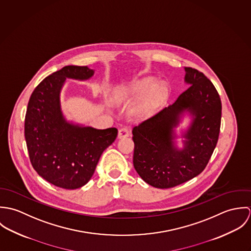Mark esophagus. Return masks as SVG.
<instances>
[{"mask_svg":"<svg viewBox=\"0 0 251 251\" xmlns=\"http://www.w3.org/2000/svg\"><path fill=\"white\" fill-rule=\"evenodd\" d=\"M129 135H130V129L128 127H122L118 133L119 138H126Z\"/></svg>","mask_w":251,"mask_h":251,"instance_id":"1","label":"esophagus"}]
</instances>
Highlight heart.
<instances>
[{
	"label": "heart",
	"mask_w": 251,
	"mask_h": 251,
	"mask_svg": "<svg viewBox=\"0 0 251 251\" xmlns=\"http://www.w3.org/2000/svg\"><path fill=\"white\" fill-rule=\"evenodd\" d=\"M154 81L152 77L138 80L123 88L121 97L131 102L140 101V108L144 113H151L164 101L169 92L167 84L157 83L153 85Z\"/></svg>",
	"instance_id": "1"
}]
</instances>
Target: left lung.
<instances>
[{"mask_svg":"<svg viewBox=\"0 0 251 251\" xmlns=\"http://www.w3.org/2000/svg\"><path fill=\"white\" fill-rule=\"evenodd\" d=\"M188 88L174 102L132 130L133 165L142 179L157 188H170L193 179L207 166L217 144L221 100L214 84L203 72L184 68ZM195 116L182 150L173 145V126L179 114Z\"/></svg>","mask_w":251,"mask_h":251,"instance_id":"8db88e82","label":"left lung"}]
</instances>
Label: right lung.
Masks as SVG:
<instances>
[{
  "instance_id": "right-lung-1",
  "label": "right lung",
  "mask_w": 251,
  "mask_h": 251,
  "mask_svg": "<svg viewBox=\"0 0 251 251\" xmlns=\"http://www.w3.org/2000/svg\"><path fill=\"white\" fill-rule=\"evenodd\" d=\"M93 74L87 67H64L44 78L28 102L25 139L30 161L40 177L62 188L85 185L101 153L118 135L115 127H81L67 123L62 115L60 91L65 80H84Z\"/></svg>"
}]
</instances>
